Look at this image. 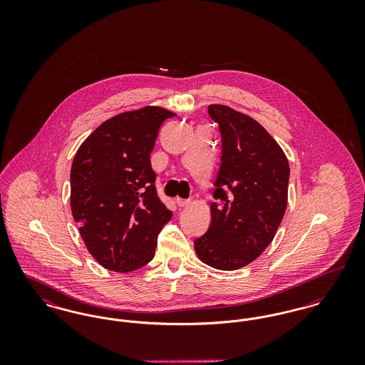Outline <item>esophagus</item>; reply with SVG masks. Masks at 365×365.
Instances as JSON below:
<instances>
[{"label": "esophagus", "mask_w": 365, "mask_h": 365, "mask_svg": "<svg viewBox=\"0 0 365 365\" xmlns=\"http://www.w3.org/2000/svg\"><path fill=\"white\" fill-rule=\"evenodd\" d=\"M189 202H190L189 198H176L178 207H186V205H189Z\"/></svg>", "instance_id": "1"}]
</instances>
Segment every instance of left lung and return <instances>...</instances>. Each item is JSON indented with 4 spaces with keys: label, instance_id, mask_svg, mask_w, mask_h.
Instances as JSON below:
<instances>
[{
    "label": "left lung",
    "instance_id": "1",
    "mask_svg": "<svg viewBox=\"0 0 365 365\" xmlns=\"http://www.w3.org/2000/svg\"><path fill=\"white\" fill-rule=\"evenodd\" d=\"M222 137L208 231L194 241L200 260L222 271L242 268L272 242L287 207L289 161L260 123L209 105Z\"/></svg>",
    "mask_w": 365,
    "mask_h": 365
}]
</instances>
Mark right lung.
Instances as JSON below:
<instances>
[{
  "instance_id": "add662e5",
  "label": "right lung",
  "mask_w": 365,
  "mask_h": 365,
  "mask_svg": "<svg viewBox=\"0 0 365 365\" xmlns=\"http://www.w3.org/2000/svg\"><path fill=\"white\" fill-rule=\"evenodd\" d=\"M175 113L145 106L103 123L81 145L71 168V209L91 256L128 272L155 257L173 212L158 198L150 153Z\"/></svg>"
}]
</instances>
